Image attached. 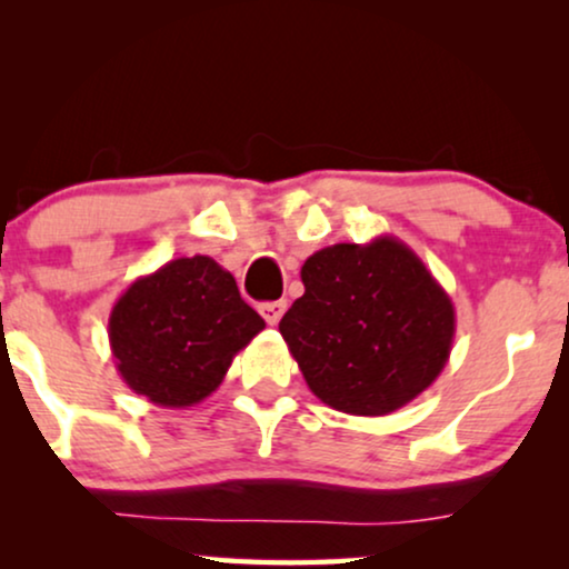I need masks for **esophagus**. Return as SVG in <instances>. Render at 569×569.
<instances>
[{
  "label": "esophagus",
  "mask_w": 569,
  "mask_h": 569,
  "mask_svg": "<svg viewBox=\"0 0 569 569\" xmlns=\"http://www.w3.org/2000/svg\"><path fill=\"white\" fill-rule=\"evenodd\" d=\"M259 312H262V318L270 326H276L280 318H283V312H286V302H267V305H262L259 307Z\"/></svg>",
  "instance_id": "1"
}]
</instances>
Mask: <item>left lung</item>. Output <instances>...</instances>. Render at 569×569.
<instances>
[{"instance_id":"8db88e82","label":"left lung","mask_w":569,"mask_h":569,"mask_svg":"<svg viewBox=\"0 0 569 569\" xmlns=\"http://www.w3.org/2000/svg\"><path fill=\"white\" fill-rule=\"evenodd\" d=\"M302 283L278 329L326 407L390 415L447 367L452 299L393 234L321 248L305 259Z\"/></svg>"}]
</instances>
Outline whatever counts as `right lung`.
Instances as JSON below:
<instances>
[{
  "label": "right lung",
  "mask_w": 569,
  "mask_h": 569,
  "mask_svg": "<svg viewBox=\"0 0 569 569\" xmlns=\"http://www.w3.org/2000/svg\"><path fill=\"white\" fill-rule=\"evenodd\" d=\"M262 329L232 272L198 253L171 259L122 291L109 316V345L133 393L187 409L219 388L232 358Z\"/></svg>",
  "instance_id": "add662e5"
}]
</instances>
